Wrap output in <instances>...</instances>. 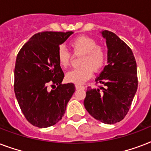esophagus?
<instances>
[{
	"instance_id": "obj_1",
	"label": "esophagus",
	"mask_w": 151,
	"mask_h": 151,
	"mask_svg": "<svg viewBox=\"0 0 151 151\" xmlns=\"http://www.w3.org/2000/svg\"><path fill=\"white\" fill-rule=\"evenodd\" d=\"M75 87L77 89H85V86H83V85H76Z\"/></svg>"
}]
</instances>
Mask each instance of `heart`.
Instances as JSON below:
<instances>
[{"mask_svg": "<svg viewBox=\"0 0 151 151\" xmlns=\"http://www.w3.org/2000/svg\"><path fill=\"white\" fill-rule=\"evenodd\" d=\"M69 45L73 55H81V66L66 73L67 81L74 84L84 83L92 77L93 71L99 72L104 67L107 57L106 52L103 46L97 45L96 40L87 36H79L71 40ZM57 58L62 67L66 68L70 66L71 54L64 46L59 47Z\"/></svg>", "mask_w": 151, "mask_h": 151, "instance_id": "heart-1", "label": "heart"}]
</instances>
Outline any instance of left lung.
<instances>
[{
	"label": "left lung",
	"instance_id": "1",
	"mask_svg": "<svg viewBox=\"0 0 151 151\" xmlns=\"http://www.w3.org/2000/svg\"><path fill=\"white\" fill-rule=\"evenodd\" d=\"M108 48L107 63L96 84L88 87L84 105L87 111L104 124H115L124 118L138 88L137 66L132 49L113 32L104 30Z\"/></svg>",
	"mask_w": 151,
	"mask_h": 151
}]
</instances>
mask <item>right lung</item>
I'll return each instance as SVG.
<instances>
[{
  "mask_svg": "<svg viewBox=\"0 0 151 151\" xmlns=\"http://www.w3.org/2000/svg\"><path fill=\"white\" fill-rule=\"evenodd\" d=\"M72 31L40 32L22 46L16 57L14 91L26 119L47 128L62 119L75 92L73 83L62 85L64 73L57 51Z\"/></svg>",
  "mask_w": 151,
  "mask_h": 151,
  "instance_id": "1",
  "label": "right lung"
}]
</instances>
